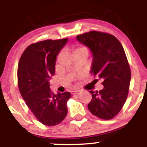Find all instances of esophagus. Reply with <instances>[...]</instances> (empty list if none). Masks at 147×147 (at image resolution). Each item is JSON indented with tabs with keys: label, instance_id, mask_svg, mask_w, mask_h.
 <instances>
[{
	"label": "esophagus",
	"instance_id": "esophagus-1",
	"mask_svg": "<svg viewBox=\"0 0 147 147\" xmlns=\"http://www.w3.org/2000/svg\"><path fill=\"white\" fill-rule=\"evenodd\" d=\"M81 93V91L80 90H73L71 92L72 95H79Z\"/></svg>",
	"mask_w": 147,
	"mask_h": 147
}]
</instances>
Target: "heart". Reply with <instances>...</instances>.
<instances>
[{
	"label": "heart",
	"instance_id": "b5f03b06",
	"mask_svg": "<svg viewBox=\"0 0 147 147\" xmlns=\"http://www.w3.org/2000/svg\"><path fill=\"white\" fill-rule=\"evenodd\" d=\"M82 51H87V50L85 48H83V47H80V48L75 49V51H74V53H76V52H82Z\"/></svg>",
	"mask_w": 147,
	"mask_h": 147
}]
</instances>
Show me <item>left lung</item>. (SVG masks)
<instances>
[{"mask_svg": "<svg viewBox=\"0 0 147 147\" xmlns=\"http://www.w3.org/2000/svg\"><path fill=\"white\" fill-rule=\"evenodd\" d=\"M76 38L92 53L90 72L103 79L102 90H89L92 99L88 105V110L101 119H112L122 109L131 82V70L124 48L113 35L104 32L91 31Z\"/></svg>", "mask_w": 147, "mask_h": 147, "instance_id": "obj_1", "label": "left lung"}]
</instances>
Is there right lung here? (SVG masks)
<instances>
[{
  "label": "right lung",
  "mask_w": 147,
  "mask_h": 147,
  "mask_svg": "<svg viewBox=\"0 0 147 147\" xmlns=\"http://www.w3.org/2000/svg\"><path fill=\"white\" fill-rule=\"evenodd\" d=\"M68 40H45L30 45L18 62L20 92L34 115L45 126L59 124L68 113L66 104L71 96L70 92L55 95L50 88L57 57Z\"/></svg>",
  "instance_id": "1"
}]
</instances>
